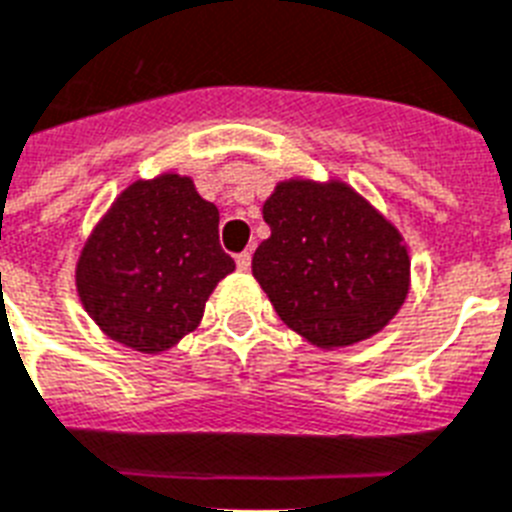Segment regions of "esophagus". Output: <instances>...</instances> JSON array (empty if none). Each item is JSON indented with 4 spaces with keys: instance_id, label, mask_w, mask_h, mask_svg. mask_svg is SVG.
<instances>
[{
    "instance_id": "esophagus-1",
    "label": "esophagus",
    "mask_w": 512,
    "mask_h": 512,
    "mask_svg": "<svg viewBox=\"0 0 512 512\" xmlns=\"http://www.w3.org/2000/svg\"><path fill=\"white\" fill-rule=\"evenodd\" d=\"M235 264H238L240 272H248V269H251V253L248 251L238 253V256H235Z\"/></svg>"
}]
</instances>
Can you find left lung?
<instances>
[{"label": "left lung", "instance_id": "8db88e82", "mask_svg": "<svg viewBox=\"0 0 512 512\" xmlns=\"http://www.w3.org/2000/svg\"><path fill=\"white\" fill-rule=\"evenodd\" d=\"M272 235L253 277L282 322L319 348L377 335L403 306L411 261L398 230L342 183L290 180L264 204Z\"/></svg>", "mask_w": 512, "mask_h": 512}]
</instances>
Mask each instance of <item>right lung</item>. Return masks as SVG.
Wrapping results in <instances>:
<instances>
[{
	"instance_id": "obj_1",
	"label": "right lung",
	"mask_w": 512,
	"mask_h": 512,
	"mask_svg": "<svg viewBox=\"0 0 512 512\" xmlns=\"http://www.w3.org/2000/svg\"><path fill=\"white\" fill-rule=\"evenodd\" d=\"M235 269L219 246L217 206L188 177L133 183L80 253V301L112 340L159 353L198 327L204 303Z\"/></svg>"
}]
</instances>
